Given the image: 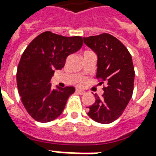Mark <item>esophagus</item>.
<instances>
[{
	"label": "esophagus",
	"mask_w": 156,
	"mask_h": 156,
	"mask_svg": "<svg viewBox=\"0 0 156 156\" xmlns=\"http://www.w3.org/2000/svg\"><path fill=\"white\" fill-rule=\"evenodd\" d=\"M76 93L78 94H85V91L83 90H81V89H76Z\"/></svg>",
	"instance_id": "esophagus-1"
}]
</instances>
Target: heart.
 Wrapping results in <instances>:
<instances>
[{
    "instance_id": "b5f03b06",
    "label": "heart",
    "mask_w": 156,
    "mask_h": 156,
    "mask_svg": "<svg viewBox=\"0 0 156 156\" xmlns=\"http://www.w3.org/2000/svg\"><path fill=\"white\" fill-rule=\"evenodd\" d=\"M85 82H86V79H85V78H82V79H80V80H79L78 83H79L80 85H83V83H85Z\"/></svg>"
}]
</instances>
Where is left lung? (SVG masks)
I'll use <instances>...</instances> for the list:
<instances>
[{
    "instance_id": "8db88e82",
    "label": "left lung",
    "mask_w": 156,
    "mask_h": 156,
    "mask_svg": "<svg viewBox=\"0 0 156 156\" xmlns=\"http://www.w3.org/2000/svg\"><path fill=\"white\" fill-rule=\"evenodd\" d=\"M83 41L98 55L96 78L104 86L101 98L88 107V115L100 124H109L119 117L134 90V68L126 47L108 33L83 37Z\"/></svg>"
}]
</instances>
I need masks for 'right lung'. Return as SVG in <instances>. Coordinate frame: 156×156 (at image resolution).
Masks as SVG:
<instances>
[{
  "instance_id": "1",
  "label": "right lung",
  "mask_w": 156,
  "mask_h": 156,
  "mask_svg": "<svg viewBox=\"0 0 156 156\" xmlns=\"http://www.w3.org/2000/svg\"><path fill=\"white\" fill-rule=\"evenodd\" d=\"M83 44L79 36L64 37L44 32L33 39L22 53L16 72L18 93L26 110L35 120L47 123L61 115L73 87L52 89L55 70L64 67L66 59Z\"/></svg>"
}]
</instances>
